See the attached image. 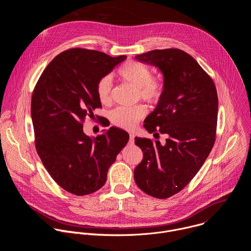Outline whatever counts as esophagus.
Returning <instances> with one entry per match:
<instances>
[{
  "mask_svg": "<svg viewBox=\"0 0 251 251\" xmlns=\"http://www.w3.org/2000/svg\"><path fill=\"white\" fill-rule=\"evenodd\" d=\"M129 136H130V138H129V139H130V142H133V141H134V137H135L134 133H130Z\"/></svg>",
  "mask_w": 251,
  "mask_h": 251,
  "instance_id": "obj_1",
  "label": "esophagus"
}]
</instances>
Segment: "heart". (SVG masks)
Returning a JSON list of instances; mask_svg holds the SVG:
<instances>
[{
  "label": "heart",
  "instance_id": "b5f03b06",
  "mask_svg": "<svg viewBox=\"0 0 251 251\" xmlns=\"http://www.w3.org/2000/svg\"><path fill=\"white\" fill-rule=\"evenodd\" d=\"M119 77L126 83L137 89L138 96L150 104H157L163 97L165 84L163 79L152 77L151 70L144 64L128 62L118 71ZM99 100L108 104L112 100V80L110 76L102 77L97 85ZM146 114V108L143 105H137L131 108L119 107L110 114L111 122L123 129H133L139 120Z\"/></svg>",
  "mask_w": 251,
  "mask_h": 251
}]
</instances>
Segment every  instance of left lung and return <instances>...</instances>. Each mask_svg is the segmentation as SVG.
Instances as JSON below:
<instances>
[{
    "label": "left lung",
    "instance_id": "left-lung-1",
    "mask_svg": "<svg viewBox=\"0 0 251 251\" xmlns=\"http://www.w3.org/2000/svg\"><path fill=\"white\" fill-rule=\"evenodd\" d=\"M135 58L159 68L163 75V97L144 127L168 138L163 145L160 141L135 138L144 158L134 170V180L147 195L167 199L192 181L212 149L218 122L217 88L197 60L181 50H154Z\"/></svg>",
    "mask_w": 251,
    "mask_h": 251
}]
</instances>
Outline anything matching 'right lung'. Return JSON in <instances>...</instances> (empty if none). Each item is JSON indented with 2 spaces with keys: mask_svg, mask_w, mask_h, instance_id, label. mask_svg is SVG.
<instances>
[{
  "mask_svg": "<svg viewBox=\"0 0 251 251\" xmlns=\"http://www.w3.org/2000/svg\"><path fill=\"white\" fill-rule=\"evenodd\" d=\"M101 51L71 49L56 55L42 74L31 97V120L37 152L51 177L76 196L98 191L107 172L125 147L129 134L110 127L89 137L83 122L101 107L99 80L126 59Z\"/></svg>",
  "mask_w": 251,
  "mask_h": 251,
  "instance_id": "add662e5",
  "label": "right lung"
}]
</instances>
